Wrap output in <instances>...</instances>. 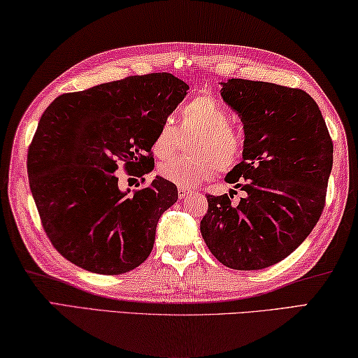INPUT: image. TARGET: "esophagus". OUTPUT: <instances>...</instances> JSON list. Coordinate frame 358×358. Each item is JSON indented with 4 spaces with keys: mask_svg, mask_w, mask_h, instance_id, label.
Listing matches in <instances>:
<instances>
[{
    "mask_svg": "<svg viewBox=\"0 0 358 358\" xmlns=\"http://www.w3.org/2000/svg\"><path fill=\"white\" fill-rule=\"evenodd\" d=\"M178 193H179V198H180V199H185L187 196L190 195L192 190H189V189H182V187H179V189H178Z\"/></svg>",
    "mask_w": 358,
    "mask_h": 358,
    "instance_id": "obj_1",
    "label": "esophagus"
}]
</instances>
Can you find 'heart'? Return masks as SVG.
Here are the masks:
<instances>
[{
  "mask_svg": "<svg viewBox=\"0 0 358 358\" xmlns=\"http://www.w3.org/2000/svg\"><path fill=\"white\" fill-rule=\"evenodd\" d=\"M180 129L171 119L163 121L157 130L152 150L157 157H171L179 149L182 135L196 134L190 150L193 157L171 159L160 163L163 179L182 189H192L212 178L218 168H233L242 157V135L231 125L227 106L210 94L198 96L180 110Z\"/></svg>",
  "mask_w": 358,
  "mask_h": 358,
  "instance_id": "obj_1",
  "label": "heart"
}]
</instances>
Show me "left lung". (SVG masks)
<instances>
[{"instance_id": "left-lung-1", "label": "left lung", "mask_w": 358, "mask_h": 358, "mask_svg": "<svg viewBox=\"0 0 358 358\" xmlns=\"http://www.w3.org/2000/svg\"><path fill=\"white\" fill-rule=\"evenodd\" d=\"M220 85L245 134L242 160L224 180L245 196L233 204V193L208 195L201 236L223 266L259 271L289 256L316 227L334 143L321 110L305 91L242 78Z\"/></svg>"}]
</instances>
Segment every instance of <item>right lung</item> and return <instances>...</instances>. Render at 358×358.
Listing matches in <instances>:
<instances>
[{"mask_svg":"<svg viewBox=\"0 0 358 358\" xmlns=\"http://www.w3.org/2000/svg\"><path fill=\"white\" fill-rule=\"evenodd\" d=\"M187 91L171 73L135 75L62 94L43 111L28 150L29 189L48 239L72 264L119 275L148 259L178 189L155 176L129 195L117 163L152 171L157 130Z\"/></svg>","mask_w":358,"mask_h":358,"instance_id":"add662e5","label":"right lung"}]
</instances>
